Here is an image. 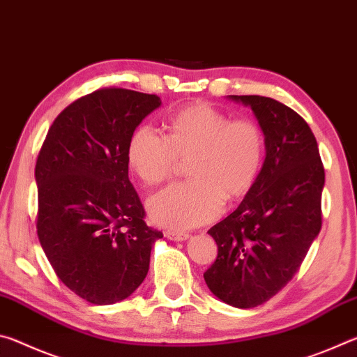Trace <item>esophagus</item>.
I'll list each match as a JSON object with an SVG mask.
<instances>
[{
  "mask_svg": "<svg viewBox=\"0 0 357 357\" xmlns=\"http://www.w3.org/2000/svg\"><path fill=\"white\" fill-rule=\"evenodd\" d=\"M165 238L172 239V241H184V239L189 238V234L184 233V231H173V229H167Z\"/></svg>",
  "mask_w": 357,
  "mask_h": 357,
  "instance_id": "obj_1",
  "label": "esophagus"
}]
</instances>
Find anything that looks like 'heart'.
Listing matches in <instances>:
<instances>
[{"label": "heart", "mask_w": 357, "mask_h": 357, "mask_svg": "<svg viewBox=\"0 0 357 357\" xmlns=\"http://www.w3.org/2000/svg\"><path fill=\"white\" fill-rule=\"evenodd\" d=\"M167 137L143 126L128 144V164L144 184L159 185L185 164L189 181L148 202L151 219L168 228H192L220 213L223 202L243 198L255 184L266 153L257 121L195 102L168 118Z\"/></svg>", "instance_id": "b5f03b06"}]
</instances>
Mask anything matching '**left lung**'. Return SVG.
<instances>
[{"label": "left lung", "mask_w": 357, "mask_h": 357, "mask_svg": "<svg viewBox=\"0 0 357 357\" xmlns=\"http://www.w3.org/2000/svg\"><path fill=\"white\" fill-rule=\"evenodd\" d=\"M249 105L266 138V159L236 211L209 229L217 258L203 274L217 298L252 309L298 273L323 223L324 167L304 118L263 96H229Z\"/></svg>", "instance_id": "obj_1"}]
</instances>
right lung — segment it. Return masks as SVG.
<instances>
[{"label":"right lung","mask_w":357,"mask_h":357,"mask_svg":"<svg viewBox=\"0 0 357 357\" xmlns=\"http://www.w3.org/2000/svg\"><path fill=\"white\" fill-rule=\"evenodd\" d=\"M162 100L100 88L53 121L36 162V228L53 271L96 305L119 302L142 285L159 229L129 179L128 144Z\"/></svg>","instance_id":"obj_1"}]
</instances>
